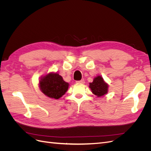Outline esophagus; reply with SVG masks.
<instances>
[{
	"mask_svg": "<svg viewBox=\"0 0 151 151\" xmlns=\"http://www.w3.org/2000/svg\"><path fill=\"white\" fill-rule=\"evenodd\" d=\"M84 83H85V81L84 79L76 81V83H78V84H84Z\"/></svg>",
	"mask_w": 151,
	"mask_h": 151,
	"instance_id": "obj_1",
	"label": "esophagus"
}]
</instances>
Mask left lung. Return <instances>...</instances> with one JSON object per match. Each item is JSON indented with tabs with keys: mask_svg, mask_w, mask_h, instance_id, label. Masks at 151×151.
I'll list each match as a JSON object with an SVG mask.
<instances>
[{
	"mask_svg": "<svg viewBox=\"0 0 151 151\" xmlns=\"http://www.w3.org/2000/svg\"><path fill=\"white\" fill-rule=\"evenodd\" d=\"M89 88L92 93L98 97H101L108 93V85L104 81L101 76H97L93 83H89Z\"/></svg>",
	"mask_w": 151,
	"mask_h": 151,
	"instance_id": "8db88e82",
	"label": "left lung"
}]
</instances>
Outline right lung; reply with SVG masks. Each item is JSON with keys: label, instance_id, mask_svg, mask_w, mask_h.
I'll list each match as a JSON object with an SVG mask.
<instances>
[{"label": "right lung", "instance_id": "right-lung-1", "mask_svg": "<svg viewBox=\"0 0 151 151\" xmlns=\"http://www.w3.org/2000/svg\"><path fill=\"white\" fill-rule=\"evenodd\" d=\"M39 86L42 92L47 96L58 99L66 93L68 83L63 81L62 77L57 73L50 72L42 77Z\"/></svg>", "mask_w": 151, "mask_h": 151}]
</instances>
